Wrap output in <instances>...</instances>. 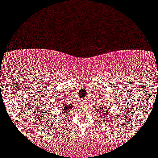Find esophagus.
I'll return each instance as SVG.
<instances>
[{
    "label": "esophagus",
    "mask_w": 158,
    "mask_h": 158,
    "mask_svg": "<svg viewBox=\"0 0 158 158\" xmlns=\"http://www.w3.org/2000/svg\"><path fill=\"white\" fill-rule=\"evenodd\" d=\"M81 103L82 104H85V100H81Z\"/></svg>",
    "instance_id": "esophagus-1"
}]
</instances>
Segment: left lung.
I'll return each mask as SVG.
<instances>
[{
    "mask_svg": "<svg viewBox=\"0 0 158 158\" xmlns=\"http://www.w3.org/2000/svg\"><path fill=\"white\" fill-rule=\"evenodd\" d=\"M104 106L105 107V104H104ZM104 109H105V107L104 108V107H103V108H101V110H103V114H106V112H104ZM108 111V110H107Z\"/></svg>",
    "mask_w": 158,
    "mask_h": 158,
    "instance_id": "1",
    "label": "left lung"
}]
</instances>
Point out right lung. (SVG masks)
Masks as SVG:
<instances>
[{"label":"right lung","mask_w":158,"mask_h":158,"mask_svg":"<svg viewBox=\"0 0 158 158\" xmlns=\"http://www.w3.org/2000/svg\"><path fill=\"white\" fill-rule=\"evenodd\" d=\"M63 100H62V102H59V104H57V108L58 109L55 110V111L54 113L56 112L57 110H58V113H56V115L55 116L54 113H51V115L53 116V120H54V118H56L57 115H58V113H59L60 115H62V117L64 115H65V113L68 112V111H71V109H72L73 107V105L70 104V103H65V101H63ZM62 102V104H61L60 103ZM51 121H52V118H51Z\"/></svg>","instance_id":"right-lung-1"}]
</instances>
